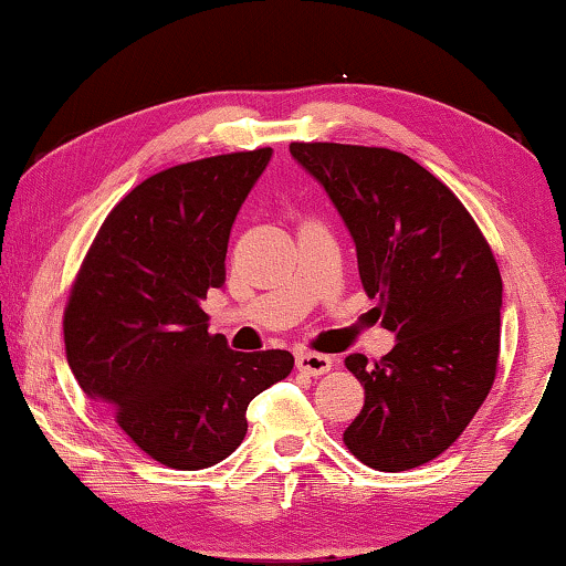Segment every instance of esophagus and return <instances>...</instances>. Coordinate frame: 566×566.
<instances>
[{
    "instance_id": "obj_1",
    "label": "esophagus",
    "mask_w": 566,
    "mask_h": 566,
    "mask_svg": "<svg viewBox=\"0 0 566 566\" xmlns=\"http://www.w3.org/2000/svg\"><path fill=\"white\" fill-rule=\"evenodd\" d=\"M333 366V356L325 354H313V352H302L297 354V369L307 377H321V374L331 371Z\"/></svg>"
}]
</instances>
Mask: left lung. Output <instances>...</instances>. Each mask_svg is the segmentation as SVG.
Instances as JSON below:
<instances>
[{"label":"left lung","instance_id":"1","mask_svg":"<svg viewBox=\"0 0 566 566\" xmlns=\"http://www.w3.org/2000/svg\"><path fill=\"white\" fill-rule=\"evenodd\" d=\"M336 205L366 294L395 348L346 356L364 408L344 443L379 472L443 453L480 410L497 371L503 280L488 241L449 187L389 148L292 143Z\"/></svg>","mask_w":566,"mask_h":566}]
</instances>
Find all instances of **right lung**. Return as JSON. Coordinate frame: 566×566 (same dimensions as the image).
<instances>
[{
    "instance_id": "right-lung-1",
    "label": "right lung",
    "mask_w": 566,
    "mask_h": 566,
    "mask_svg": "<svg viewBox=\"0 0 566 566\" xmlns=\"http://www.w3.org/2000/svg\"><path fill=\"white\" fill-rule=\"evenodd\" d=\"M272 148L179 164L140 181L102 222L63 313L86 397L164 467L195 472L245 439L249 402L292 371L290 352H233L200 302L226 284L235 214Z\"/></svg>"
}]
</instances>
